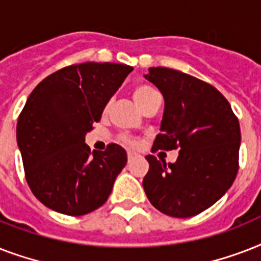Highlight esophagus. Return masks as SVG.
I'll list each match as a JSON object with an SVG mask.
<instances>
[{
  "instance_id": "1",
  "label": "esophagus",
  "mask_w": 261,
  "mask_h": 261,
  "mask_svg": "<svg viewBox=\"0 0 261 261\" xmlns=\"http://www.w3.org/2000/svg\"><path fill=\"white\" fill-rule=\"evenodd\" d=\"M137 157H139V154L138 153H135V151H128V153H127V159H128V161L137 159Z\"/></svg>"
}]
</instances>
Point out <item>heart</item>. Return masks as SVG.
Masks as SVG:
<instances>
[{
  "mask_svg": "<svg viewBox=\"0 0 261 261\" xmlns=\"http://www.w3.org/2000/svg\"><path fill=\"white\" fill-rule=\"evenodd\" d=\"M157 93V90L153 89L151 87H147V85H139V87H137L134 89V92H133V98H134L135 104L141 108V107L145 104L146 101H149L153 96H155ZM104 112H107V110H104ZM127 143H130V145H134V142L133 141H130V139H126Z\"/></svg>",
  "mask_w": 261,
  "mask_h": 261,
  "instance_id": "obj_1",
  "label": "heart"
}]
</instances>
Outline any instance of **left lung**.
Returning a JSON list of instances; mask_svg holds the SVG:
<instances>
[{
    "label": "left lung",
    "instance_id": "obj_1",
    "mask_svg": "<svg viewBox=\"0 0 261 261\" xmlns=\"http://www.w3.org/2000/svg\"><path fill=\"white\" fill-rule=\"evenodd\" d=\"M164 96V114L153 149H180L174 163L146 155L142 186L159 211L188 218L226 194L239 171V119L222 93L182 71L150 67L143 75Z\"/></svg>",
    "mask_w": 261,
    "mask_h": 261
}]
</instances>
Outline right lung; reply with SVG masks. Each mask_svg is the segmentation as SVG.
<instances>
[{"label": "right lung", "mask_w": 261, "mask_h": 261, "mask_svg": "<svg viewBox=\"0 0 261 261\" xmlns=\"http://www.w3.org/2000/svg\"><path fill=\"white\" fill-rule=\"evenodd\" d=\"M133 67L85 62L65 67L32 90L16 138L27 182L51 210L80 217L107 202L127 153L112 143L90 153L85 137Z\"/></svg>", "instance_id": "right-lung-1"}]
</instances>
